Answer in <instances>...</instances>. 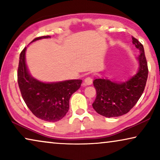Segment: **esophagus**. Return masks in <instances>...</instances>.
Returning a JSON list of instances; mask_svg holds the SVG:
<instances>
[{"instance_id": "esophagus-1", "label": "esophagus", "mask_w": 160, "mask_h": 160, "mask_svg": "<svg viewBox=\"0 0 160 160\" xmlns=\"http://www.w3.org/2000/svg\"><path fill=\"white\" fill-rule=\"evenodd\" d=\"M84 83L85 84L87 85L92 84V77H90V76H88V77H87L84 79Z\"/></svg>"}]
</instances>
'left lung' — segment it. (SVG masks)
Returning a JSON list of instances; mask_svg holds the SVG:
<instances>
[{"label": "left lung", "mask_w": 160, "mask_h": 160, "mask_svg": "<svg viewBox=\"0 0 160 160\" xmlns=\"http://www.w3.org/2000/svg\"><path fill=\"white\" fill-rule=\"evenodd\" d=\"M132 44L139 50L136 57L138 68L125 82L111 81L106 77L93 81L96 98L92 107L96 112L105 117H120L128 113L136 104L145 89L148 77L147 62L143 45L132 37Z\"/></svg>", "instance_id": "obj_1"}]
</instances>
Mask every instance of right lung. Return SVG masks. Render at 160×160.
<instances>
[{"label":"right lung","mask_w":160,"mask_h":160,"mask_svg":"<svg viewBox=\"0 0 160 160\" xmlns=\"http://www.w3.org/2000/svg\"><path fill=\"white\" fill-rule=\"evenodd\" d=\"M49 36H41L30 43ZM25 47L19 56L17 78L22 96L28 108L36 117L46 122H55L65 117L69 110L71 96L80 88L82 79L44 82L32 76L26 63Z\"/></svg>","instance_id":"right-lung-1"}]
</instances>
